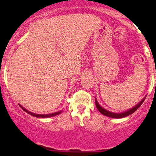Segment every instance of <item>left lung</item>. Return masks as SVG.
I'll list each match as a JSON object with an SVG mask.
<instances>
[{"label":"left lung","instance_id":"1","mask_svg":"<svg viewBox=\"0 0 156 156\" xmlns=\"http://www.w3.org/2000/svg\"><path fill=\"white\" fill-rule=\"evenodd\" d=\"M145 98L146 97H144V98H143V99L141 100V101L139 102L138 104L136 105L135 106H133V108H130L129 110H127V111H125V112H123L121 113H114V112H110V111L106 110V109H105L104 108H103V107H102L101 105L98 103V101H97V98H95V105H96L97 108H98V110L99 111V112H101L102 114H103V115L106 116V117H111V118H115V119H118V118H123V117H127V116H129L130 114H133V112H135L136 111L137 109L141 106V105L142 104L143 102H144V100H145Z\"/></svg>","mask_w":156,"mask_h":156}]
</instances>
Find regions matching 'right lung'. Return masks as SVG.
I'll use <instances>...</instances> for the list:
<instances>
[{
  "label": "right lung",
  "instance_id": "obj_1",
  "mask_svg": "<svg viewBox=\"0 0 156 156\" xmlns=\"http://www.w3.org/2000/svg\"><path fill=\"white\" fill-rule=\"evenodd\" d=\"M20 106L22 108V109L23 111H25V112L28 113V114H31V116H33V117H40V118H48V117H54V116H56L58 115V114H61V112H62V110L59 111V112H54V113H52V114H35V113H33L31 112H29L28 110H27L24 108V107H23L22 105H20Z\"/></svg>",
  "mask_w": 156,
  "mask_h": 156
}]
</instances>
